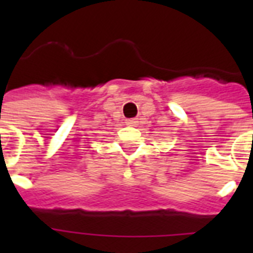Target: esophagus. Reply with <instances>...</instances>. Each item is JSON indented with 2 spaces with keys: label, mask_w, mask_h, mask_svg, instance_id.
Wrapping results in <instances>:
<instances>
[{
  "label": "esophagus",
  "mask_w": 253,
  "mask_h": 253,
  "mask_svg": "<svg viewBox=\"0 0 253 253\" xmlns=\"http://www.w3.org/2000/svg\"><path fill=\"white\" fill-rule=\"evenodd\" d=\"M136 123H138V121L135 118L126 119V125H128V126H136Z\"/></svg>",
  "instance_id": "esophagus-1"
}]
</instances>
